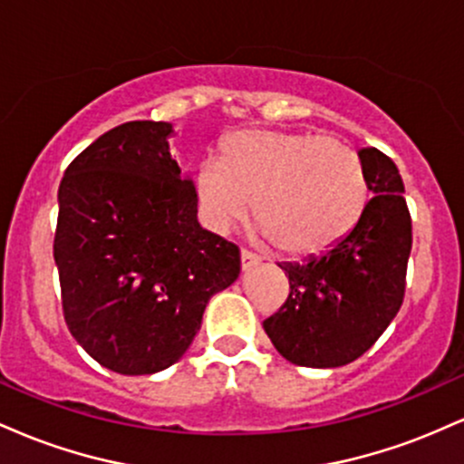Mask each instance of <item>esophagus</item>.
Here are the masks:
<instances>
[{
    "label": "esophagus",
    "instance_id": "esophagus-1",
    "mask_svg": "<svg viewBox=\"0 0 464 464\" xmlns=\"http://www.w3.org/2000/svg\"><path fill=\"white\" fill-rule=\"evenodd\" d=\"M239 259H242V270H244V273H246V270H250V268H255V266H259V262H262V259H259L257 255L248 253V250H242V253H239Z\"/></svg>",
    "mask_w": 464,
    "mask_h": 464
}]
</instances>
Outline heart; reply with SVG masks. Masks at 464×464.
I'll return each mask as SVG.
<instances>
[{
  "label": "heart",
  "mask_w": 464,
  "mask_h": 464,
  "mask_svg": "<svg viewBox=\"0 0 464 464\" xmlns=\"http://www.w3.org/2000/svg\"><path fill=\"white\" fill-rule=\"evenodd\" d=\"M194 191L216 233L242 220L250 198L255 233L292 257L334 248L369 202V180L353 148L334 137L275 129L231 132L220 159L198 163Z\"/></svg>",
  "instance_id": "heart-1"
}]
</instances>
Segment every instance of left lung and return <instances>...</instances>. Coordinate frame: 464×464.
Instances as JSON below:
<instances>
[{"label": "left lung", "mask_w": 464, "mask_h": 464, "mask_svg": "<svg viewBox=\"0 0 464 464\" xmlns=\"http://www.w3.org/2000/svg\"><path fill=\"white\" fill-rule=\"evenodd\" d=\"M372 198L347 237L318 257L284 262L290 296L264 332L292 364L335 369L386 332L406 292L412 222L397 165L377 148L358 152Z\"/></svg>", "instance_id": "left-lung-1"}]
</instances>
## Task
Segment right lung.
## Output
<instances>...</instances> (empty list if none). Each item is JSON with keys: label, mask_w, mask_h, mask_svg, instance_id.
<instances>
[{"label": "right lung", "mask_w": 464, "mask_h": 464, "mask_svg": "<svg viewBox=\"0 0 464 464\" xmlns=\"http://www.w3.org/2000/svg\"><path fill=\"white\" fill-rule=\"evenodd\" d=\"M169 121H126L73 159L58 188L54 262L76 343L104 369L179 362L207 303L236 284L239 250L200 227Z\"/></svg>", "instance_id": "right-lung-1"}]
</instances>
